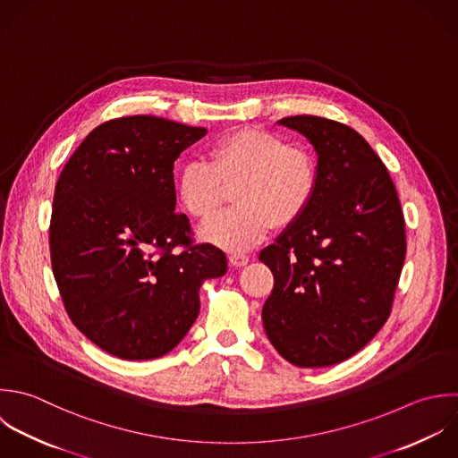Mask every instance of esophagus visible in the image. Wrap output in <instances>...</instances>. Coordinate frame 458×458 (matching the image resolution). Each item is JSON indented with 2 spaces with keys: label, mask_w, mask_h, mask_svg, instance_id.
Instances as JSON below:
<instances>
[{
  "label": "esophagus",
  "mask_w": 458,
  "mask_h": 458,
  "mask_svg": "<svg viewBox=\"0 0 458 458\" xmlns=\"http://www.w3.org/2000/svg\"><path fill=\"white\" fill-rule=\"evenodd\" d=\"M228 260H230V264L233 266V267H244L248 262H250V257L248 255H244V253H230V257H228Z\"/></svg>",
  "instance_id": "obj_1"
}]
</instances>
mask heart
<instances>
[{"instance_id": "b5f03b06", "label": "heart", "mask_w": 458, "mask_h": 458, "mask_svg": "<svg viewBox=\"0 0 458 458\" xmlns=\"http://www.w3.org/2000/svg\"><path fill=\"white\" fill-rule=\"evenodd\" d=\"M237 205L201 226L199 237L239 251L264 241L275 225H291L310 205L318 171L309 151L260 128H239L210 148V162L192 160L178 176V198L198 217H212L233 187Z\"/></svg>"}]
</instances>
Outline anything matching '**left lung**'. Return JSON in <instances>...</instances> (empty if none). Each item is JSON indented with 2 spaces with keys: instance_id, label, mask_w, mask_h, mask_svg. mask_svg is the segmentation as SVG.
Here are the masks:
<instances>
[{
  "instance_id": "1",
  "label": "left lung",
  "mask_w": 458,
  "mask_h": 458,
  "mask_svg": "<svg viewBox=\"0 0 458 458\" xmlns=\"http://www.w3.org/2000/svg\"><path fill=\"white\" fill-rule=\"evenodd\" d=\"M278 124L314 146L318 185L303 216L260 251L275 276L262 321L287 362L327 368L386 325L407 253L405 219L387 167L359 131L318 115Z\"/></svg>"
}]
</instances>
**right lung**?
Masks as SVG:
<instances>
[{
	"label": "right lung",
	"mask_w": 458,
	"mask_h": 458,
	"mask_svg": "<svg viewBox=\"0 0 458 458\" xmlns=\"http://www.w3.org/2000/svg\"><path fill=\"white\" fill-rule=\"evenodd\" d=\"M205 133L155 115L112 119L83 139L56 182L49 250L64 307L117 359L169 353L199 314L203 282L226 273L225 253L192 244L187 216L174 212V160Z\"/></svg>",
	"instance_id": "right-lung-1"
}]
</instances>
